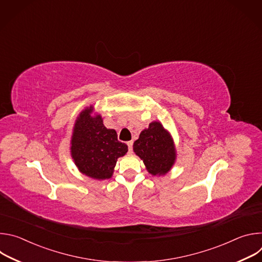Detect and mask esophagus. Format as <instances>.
<instances>
[{"instance_id": "obj_1", "label": "esophagus", "mask_w": 262, "mask_h": 262, "mask_svg": "<svg viewBox=\"0 0 262 262\" xmlns=\"http://www.w3.org/2000/svg\"><path fill=\"white\" fill-rule=\"evenodd\" d=\"M133 141H129V142H127V146H128V152L129 154H132L133 152Z\"/></svg>"}]
</instances>
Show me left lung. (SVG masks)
I'll list each match as a JSON object with an SVG mask.
<instances>
[{
	"label": "left lung",
	"mask_w": 262,
	"mask_h": 262,
	"mask_svg": "<svg viewBox=\"0 0 262 262\" xmlns=\"http://www.w3.org/2000/svg\"><path fill=\"white\" fill-rule=\"evenodd\" d=\"M134 151L152 175L166 174L175 161L173 141L160 122H151L141 132L134 143Z\"/></svg>",
	"instance_id": "left-lung-1"
}]
</instances>
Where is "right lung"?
Here are the masks:
<instances>
[{
    "instance_id": "1",
    "label": "right lung",
    "mask_w": 262,
    "mask_h": 262,
    "mask_svg": "<svg viewBox=\"0 0 262 262\" xmlns=\"http://www.w3.org/2000/svg\"><path fill=\"white\" fill-rule=\"evenodd\" d=\"M93 107L85 108L74 124L71 156L80 171L94 179H107L113 174L117 159L127 145L118 141L115 129L106 128L99 115L92 117Z\"/></svg>"
}]
</instances>
